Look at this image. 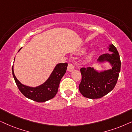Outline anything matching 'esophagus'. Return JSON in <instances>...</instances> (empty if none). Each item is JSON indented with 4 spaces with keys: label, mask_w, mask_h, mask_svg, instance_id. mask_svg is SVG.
I'll list each match as a JSON object with an SVG mask.
<instances>
[{
    "label": "esophagus",
    "mask_w": 132,
    "mask_h": 132,
    "mask_svg": "<svg viewBox=\"0 0 132 132\" xmlns=\"http://www.w3.org/2000/svg\"><path fill=\"white\" fill-rule=\"evenodd\" d=\"M74 66H73L72 64H71V63H69V64H68V71L69 72H72V71H74Z\"/></svg>",
    "instance_id": "esophagus-1"
}]
</instances>
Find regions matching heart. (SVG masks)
I'll return each mask as SVG.
<instances>
[{
	"label": "heart",
	"instance_id": "1",
	"mask_svg": "<svg viewBox=\"0 0 132 132\" xmlns=\"http://www.w3.org/2000/svg\"><path fill=\"white\" fill-rule=\"evenodd\" d=\"M85 51H86L85 49H81L79 52H78V53H79V54H83V53H84L85 52ZM94 54H95V53L94 51L90 52L89 54H88L86 56V57L85 58L84 62L85 63H89L90 61H91V60H93V58L94 56Z\"/></svg>",
	"mask_w": 132,
	"mask_h": 132
}]
</instances>
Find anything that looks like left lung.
<instances>
[{
    "mask_svg": "<svg viewBox=\"0 0 132 132\" xmlns=\"http://www.w3.org/2000/svg\"><path fill=\"white\" fill-rule=\"evenodd\" d=\"M108 49L111 54L102 55L98 58L97 63H108L111 69L101 71L91 67L80 69L81 81L78 88L85 97L91 99L102 97L113 90L117 83L121 70L120 56L113 44H109Z\"/></svg>",
    "mask_w": 132,
    "mask_h": 132,
    "instance_id": "8db88e82",
    "label": "left lung"
}]
</instances>
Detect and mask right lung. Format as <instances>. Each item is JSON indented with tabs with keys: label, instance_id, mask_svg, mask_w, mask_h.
I'll return each mask as SVG.
<instances>
[{
	"label": "right lung",
	"instance_id": "obj_1",
	"mask_svg": "<svg viewBox=\"0 0 132 132\" xmlns=\"http://www.w3.org/2000/svg\"><path fill=\"white\" fill-rule=\"evenodd\" d=\"M21 49V48L19 50ZM18 51V52H19ZM15 59V58H14ZM68 67V63H58L54 68L47 80L35 87L27 86L21 83L15 76L12 67L13 77L19 91L27 98L38 102H44L54 98L58 92V86Z\"/></svg>",
	"mask_w": 132,
	"mask_h": 132
}]
</instances>
